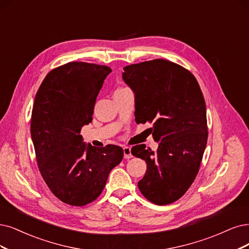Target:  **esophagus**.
I'll use <instances>...</instances> for the list:
<instances>
[{"instance_id": "obj_1", "label": "esophagus", "mask_w": 249, "mask_h": 249, "mask_svg": "<svg viewBox=\"0 0 249 249\" xmlns=\"http://www.w3.org/2000/svg\"><path fill=\"white\" fill-rule=\"evenodd\" d=\"M123 153H124V158H125V159H130V158H132L131 149L129 148V146H124V148H123Z\"/></svg>"}]
</instances>
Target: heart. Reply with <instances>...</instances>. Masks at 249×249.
Here are the masks:
<instances>
[{
	"label": "heart",
	"instance_id": "b5f03b06",
	"mask_svg": "<svg viewBox=\"0 0 249 249\" xmlns=\"http://www.w3.org/2000/svg\"><path fill=\"white\" fill-rule=\"evenodd\" d=\"M119 90H120V89H119Z\"/></svg>",
	"mask_w": 249,
	"mask_h": 249
}]
</instances>
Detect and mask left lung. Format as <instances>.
Masks as SVG:
<instances>
[{
    "instance_id": "obj_1",
    "label": "left lung",
    "mask_w": 249,
    "mask_h": 249,
    "mask_svg": "<svg viewBox=\"0 0 249 249\" xmlns=\"http://www.w3.org/2000/svg\"><path fill=\"white\" fill-rule=\"evenodd\" d=\"M122 78L134 93L136 123L153 122V139L159 143L156 152L144 144L131 149L146 163L140 191L155 204H170L191 187L206 148L203 94L189 71L164 59L128 66Z\"/></svg>"
}]
</instances>
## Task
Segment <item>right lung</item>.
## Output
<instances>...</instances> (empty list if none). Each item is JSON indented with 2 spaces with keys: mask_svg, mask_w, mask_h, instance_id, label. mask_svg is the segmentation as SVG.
Instances as JSON below:
<instances>
[{
  "mask_svg": "<svg viewBox=\"0 0 249 249\" xmlns=\"http://www.w3.org/2000/svg\"><path fill=\"white\" fill-rule=\"evenodd\" d=\"M110 71L106 66L69 62L45 77L35 97L31 135L36 162L51 192L70 205L94 201L123 159L120 146L95 148L80 134L92 121L96 97Z\"/></svg>",
  "mask_w": 249,
  "mask_h": 249,
  "instance_id": "1",
  "label": "right lung"
}]
</instances>
